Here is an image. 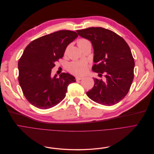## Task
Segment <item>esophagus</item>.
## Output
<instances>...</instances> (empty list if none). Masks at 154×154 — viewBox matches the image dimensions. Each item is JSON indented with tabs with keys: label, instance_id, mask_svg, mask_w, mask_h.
<instances>
[{
	"label": "esophagus",
	"instance_id": "1",
	"mask_svg": "<svg viewBox=\"0 0 154 154\" xmlns=\"http://www.w3.org/2000/svg\"><path fill=\"white\" fill-rule=\"evenodd\" d=\"M83 78V77H81V76H76V80H82Z\"/></svg>",
	"mask_w": 154,
	"mask_h": 154
}]
</instances>
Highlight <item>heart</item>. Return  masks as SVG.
Segmentation results:
<instances>
[{"label": "heart", "instance_id": "1", "mask_svg": "<svg viewBox=\"0 0 154 154\" xmlns=\"http://www.w3.org/2000/svg\"><path fill=\"white\" fill-rule=\"evenodd\" d=\"M87 42H89V41L86 39H80L78 42V45L80 48ZM68 70L76 75H83L87 72V63L85 62H73L69 64Z\"/></svg>", "mask_w": 154, "mask_h": 154}]
</instances>
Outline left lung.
I'll return each mask as SVG.
<instances>
[{
    "instance_id": "obj_1",
    "label": "left lung",
    "mask_w": 154,
    "mask_h": 154,
    "mask_svg": "<svg viewBox=\"0 0 154 154\" xmlns=\"http://www.w3.org/2000/svg\"><path fill=\"white\" fill-rule=\"evenodd\" d=\"M78 34L91 41L94 49L92 71L105 80L94 78V85L87 95L96 103L111 106L128 94L134 79L135 66L128 45L114 32L103 27H88L77 30Z\"/></svg>"
}]
</instances>
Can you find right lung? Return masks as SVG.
Returning <instances> with one entry per match:
<instances>
[{
	"instance_id": "add662e5",
	"label": "right lung",
	"mask_w": 154,
	"mask_h": 154,
	"mask_svg": "<svg viewBox=\"0 0 154 154\" xmlns=\"http://www.w3.org/2000/svg\"><path fill=\"white\" fill-rule=\"evenodd\" d=\"M78 36L72 31L60 30L32 41L26 48L18 63V82L31 105L48 109L66 97L67 87L76 82L75 78L67 72L51 77V69Z\"/></svg>"
}]
</instances>
